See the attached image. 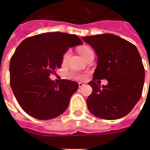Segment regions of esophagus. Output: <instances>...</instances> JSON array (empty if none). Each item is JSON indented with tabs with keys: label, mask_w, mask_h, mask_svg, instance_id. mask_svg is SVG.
Instances as JSON below:
<instances>
[{
	"label": "esophagus",
	"mask_w": 150,
	"mask_h": 150,
	"mask_svg": "<svg viewBox=\"0 0 150 150\" xmlns=\"http://www.w3.org/2000/svg\"><path fill=\"white\" fill-rule=\"evenodd\" d=\"M84 86V83H82V82H79V88H82V87Z\"/></svg>",
	"instance_id": "obj_1"
}]
</instances>
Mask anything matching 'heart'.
Wrapping results in <instances>:
<instances>
[{
  "label": "heart",
  "instance_id": "b5f03b06",
  "mask_svg": "<svg viewBox=\"0 0 150 150\" xmlns=\"http://www.w3.org/2000/svg\"><path fill=\"white\" fill-rule=\"evenodd\" d=\"M90 52H93V50H92L90 48L86 47H85L80 48L79 49L80 54H81L84 58L86 57L87 54H89V53H90ZM69 55H70V51H67L65 54H64L63 57H62V61H63V62H66V61H68V57H69ZM72 75L73 77H75V79H77L82 80L84 79V75H82V74H73Z\"/></svg>",
  "mask_w": 150,
  "mask_h": 150
}]
</instances>
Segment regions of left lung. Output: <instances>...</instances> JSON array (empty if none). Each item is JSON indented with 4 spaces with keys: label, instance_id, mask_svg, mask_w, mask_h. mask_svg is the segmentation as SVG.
<instances>
[{
    "label": "left lung",
    "instance_id": "obj_1",
    "mask_svg": "<svg viewBox=\"0 0 150 150\" xmlns=\"http://www.w3.org/2000/svg\"><path fill=\"white\" fill-rule=\"evenodd\" d=\"M82 39L93 48L98 57L93 81L89 82L93 92L86 100L88 109L99 118L123 117L142 96L145 69L139 52L132 43L114 34ZM99 79L107 80L108 83L101 87Z\"/></svg>",
    "mask_w": 150,
    "mask_h": 150
}]
</instances>
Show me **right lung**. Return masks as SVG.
I'll use <instances>...</instances> for the list:
<instances>
[{
    "instance_id": "right-lung-1",
    "label": "right lung",
    "mask_w": 150,
    "mask_h": 150,
    "mask_svg": "<svg viewBox=\"0 0 150 150\" xmlns=\"http://www.w3.org/2000/svg\"><path fill=\"white\" fill-rule=\"evenodd\" d=\"M82 43L76 35L51 32L25 39L16 48L10 61V85L26 114L49 120L65 111L79 84L67 79L57 84L50 75L61 68L69 48Z\"/></svg>"
}]
</instances>
